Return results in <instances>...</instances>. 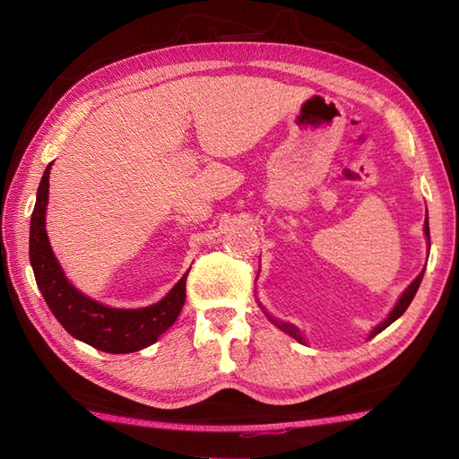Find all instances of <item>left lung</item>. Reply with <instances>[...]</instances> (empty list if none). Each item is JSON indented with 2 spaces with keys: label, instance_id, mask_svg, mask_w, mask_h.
Returning a JSON list of instances; mask_svg holds the SVG:
<instances>
[{
  "label": "left lung",
  "instance_id": "obj_1",
  "mask_svg": "<svg viewBox=\"0 0 459 459\" xmlns=\"http://www.w3.org/2000/svg\"><path fill=\"white\" fill-rule=\"evenodd\" d=\"M425 233H427V239H429V247H430V233H429V218H425ZM423 273H425V270L415 277V280L411 281V285L404 290V293H402V297H400V300L396 302V307L393 308V312L388 314V317L385 319V322L381 324V325H377L375 327L373 331H371V335H369V339H373L375 335H377V333H381L383 329H386L388 325H391L394 319H398L402 314H404L406 310H408V307H410V302L413 300V297H415V293H418V289H420V285H421V280H423ZM268 317H270V322L273 324V325H277L280 327L281 331H285L287 335H290L293 339H297L299 342H304V339H302V335H300V331L295 327V325H290V324H285V322H280V319H275L273 316H270L268 314Z\"/></svg>",
  "mask_w": 459,
  "mask_h": 459
}]
</instances>
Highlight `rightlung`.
I'll return each mask as SVG.
<instances>
[{"mask_svg": "<svg viewBox=\"0 0 459 459\" xmlns=\"http://www.w3.org/2000/svg\"><path fill=\"white\" fill-rule=\"evenodd\" d=\"M49 170L51 164H48L44 176H41L30 220V264L36 283L49 310L74 339L88 342L97 351L126 354L145 349L155 342L182 312L187 273L160 302L147 308H108L82 295L66 281L48 241L46 204L49 195Z\"/></svg>", "mask_w": 459, "mask_h": 459, "instance_id": "obj_1", "label": "right lung"}]
</instances>
